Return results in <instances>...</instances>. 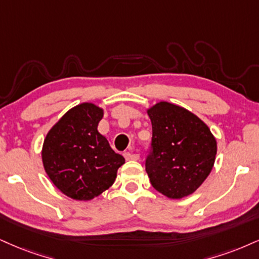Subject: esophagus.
<instances>
[{
  "instance_id": "obj_1",
  "label": "esophagus",
  "mask_w": 259,
  "mask_h": 259,
  "mask_svg": "<svg viewBox=\"0 0 259 259\" xmlns=\"http://www.w3.org/2000/svg\"><path fill=\"white\" fill-rule=\"evenodd\" d=\"M124 157H125L126 160H138L140 155L136 153H132V152H126V153H124Z\"/></svg>"
}]
</instances>
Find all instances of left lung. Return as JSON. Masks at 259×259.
Here are the masks:
<instances>
[{"instance_id": "1", "label": "left lung", "mask_w": 259, "mask_h": 259, "mask_svg": "<svg viewBox=\"0 0 259 259\" xmlns=\"http://www.w3.org/2000/svg\"><path fill=\"white\" fill-rule=\"evenodd\" d=\"M152 123L146 171L154 189L170 199L194 193L212 170L217 142L208 126L186 108L160 101L147 110Z\"/></svg>"}]
</instances>
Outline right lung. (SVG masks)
<instances>
[{
	"mask_svg": "<svg viewBox=\"0 0 259 259\" xmlns=\"http://www.w3.org/2000/svg\"><path fill=\"white\" fill-rule=\"evenodd\" d=\"M104 110L92 102L74 106L47 134L45 170L54 186L74 200H92L113 185L125 163L98 132Z\"/></svg>",
	"mask_w": 259,
	"mask_h": 259,
	"instance_id": "right-lung-1",
	"label": "right lung"
}]
</instances>
